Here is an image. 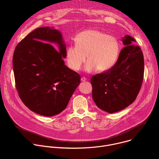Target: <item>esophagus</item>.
<instances>
[{
    "mask_svg": "<svg viewBox=\"0 0 159 159\" xmlns=\"http://www.w3.org/2000/svg\"><path fill=\"white\" fill-rule=\"evenodd\" d=\"M81 81L84 82V81H86V78L85 77H82V78H81Z\"/></svg>",
    "mask_w": 159,
    "mask_h": 159,
    "instance_id": "esophagus-1",
    "label": "esophagus"
}]
</instances>
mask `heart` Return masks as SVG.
<instances>
[{
  "label": "heart",
  "instance_id": "heart-1",
  "mask_svg": "<svg viewBox=\"0 0 159 159\" xmlns=\"http://www.w3.org/2000/svg\"><path fill=\"white\" fill-rule=\"evenodd\" d=\"M75 45L68 46L66 60L70 68L78 71L86 60L85 71L91 73L98 69L104 71L111 69L118 60L120 44L116 38L97 29L86 30L75 38Z\"/></svg>",
  "mask_w": 159,
  "mask_h": 159
}]
</instances>
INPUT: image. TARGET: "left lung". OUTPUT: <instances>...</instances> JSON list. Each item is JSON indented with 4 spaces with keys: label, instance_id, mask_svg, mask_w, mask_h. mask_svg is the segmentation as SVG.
<instances>
[{
    "label": "left lung",
    "instance_id": "8db88e82",
    "mask_svg": "<svg viewBox=\"0 0 159 159\" xmlns=\"http://www.w3.org/2000/svg\"><path fill=\"white\" fill-rule=\"evenodd\" d=\"M121 41L125 47L114 66L91 78L94 103L109 113L122 110L135 101L143 78L144 60L140 48L133 45L136 41L130 36L125 35Z\"/></svg>",
    "mask_w": 159,
    "mask_h": 159
}]
</instances>
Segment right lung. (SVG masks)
I'll use <instances>...</instances> for the list:
<instances>
[{
  "mask_svg": "<svg viewBox=\"0 0 159 159\" xmlns=\"http://www.w3.org/2000/svg\"><path fill=\"white\" fill-rule=\"evenodd\" d=\"M51 43L57 45V51ZM66 52L62 34L54 27L35 29L16 46L12 59L16 88L30 110L52 116L67 107L81 78L65 65Z\"/></svg>",
  "mask_w": 159,
  "mask_h": 159,
  "instance_id": "right-lung-1",
  "label": "right lung"
}]
</instances>
